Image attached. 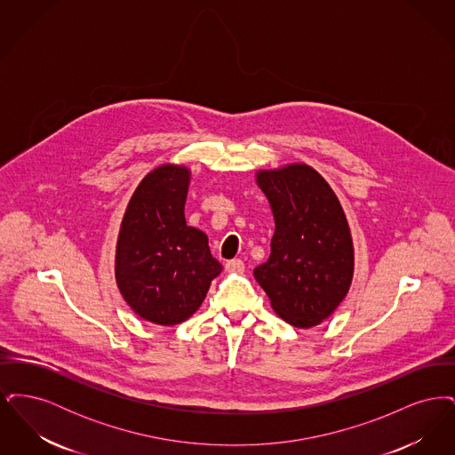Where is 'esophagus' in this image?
<instances>
[{
	"instance_id": "obj_1",
	"label": "esophagus",
	"mask_w": 455,
	"mask_h": 455,
	"mask_svg": "<svg viewBox=\"0 0 455 455\" xmlns=\"http://www.w3.org/2000/svg\"><path fill=\"white\" fill-rule=\"evenodd\" d=\"M243 269H245V264L240 259L227 260L225 264L227 273H243Z\"/></svg>"
}]
</instances>
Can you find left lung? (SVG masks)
<instances>
[{"mask_svg": "<svg viewBox=\"0 0 455 455\" xmlns=\"http://www.w3.org/2000/svg\"><path fill=\"white\" fill-rule=\"evenodd\" d=\"M256 182L273 217L269 259L254 276L273 310L288 324L308 329L345 300L355 249L343 206L324 177L307 164L259 171Z\"/></svg>", "mask_w": 455, "mask_h": 455, "instance_id": "1", "label": "left lung"}]
</instances>
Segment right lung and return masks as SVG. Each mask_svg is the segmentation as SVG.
<instances>
[{"mask_svg": "<svg viewBox=\"0 0 455 455\" xmlns=\"http://www.w3.org/2000/svg\"><path fill=\"white\" fill-rule=\"evenodd\" d=\"M186 165L164 164L131 196L116 245V283L131 310L158 325L188 321L221 273L204 232L189 227Z\"/></svg>", "mask_w": 455, "mask_h": 455, "instance_id": "right-lung-1", "label": "right lung"}]
</instances>
